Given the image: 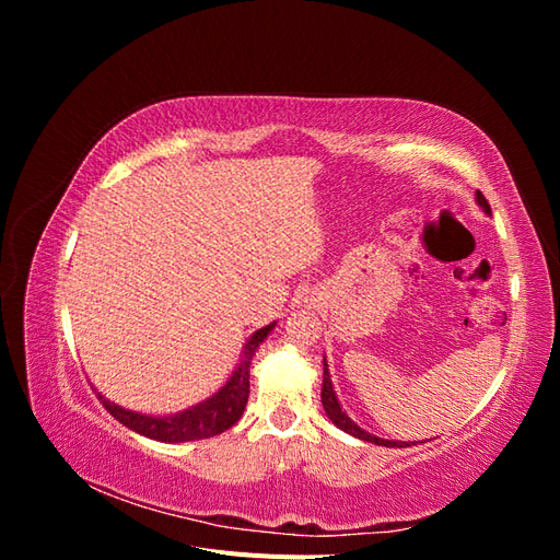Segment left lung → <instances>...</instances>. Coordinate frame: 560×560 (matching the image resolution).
I'll list each match as a JSON object with an SVG mask.
<instances>
[{"label": "left lung", "mask_w": 560, "mask_h": 560, "mask_svg": "<svg viewBox=\"0 0 560 560\" xmlns=\"http://www.w3.org/2000/svg\"><path fill=\"white\" fill-rule=\"evenodd\" d=\"M477 202H479V208H483L486 214H490V206H488V200L483 198L481 191H477ZM322 406H325V413L329 416V420L334 422V425H336L338 430H343V432L352 434L354 439H362V442H371V444L387 446V448H393V446L401 448V446H409V444H411V442H409V444H406V442H393V439H381V436H376V434H369L366 430H362V428L358 425V422L350 420V416L341 409V404H338L336 389H334V383H331V376H329V364H327V360H325V374H322Z\"/></svg>", "instance_id": "1"}]
</instances>
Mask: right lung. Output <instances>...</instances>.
<instances>
[{
    "mask_svg": "<svg viewBox=\"0 0 560 560\" xmlns=\"http://www.w3.org/2000/svg\"><path fill=\"white\" fill-rule=\"evenodd\" d=\"M273 327L276 322H270V325L257 329L247 338L241 362L235 364L231 378L219 387L212 397L202 399L200 404L189 406V409H184L179 413H171V416L138 413L109 401L103 393H97V399L118 422H124L126 428H130L132 432H138L142 436L156 439V442L179 444V442H194V439H208V436L222 434L229 428H233L245 411L247 397H249L252 358L254 352H257V348L266 341L268 334L273 331Z\"/></svg>",
    "mask_w": 560,
    "mask_h": 560,
    "instance_id": "1",
    "label": "right lung"
}]
</instances>
